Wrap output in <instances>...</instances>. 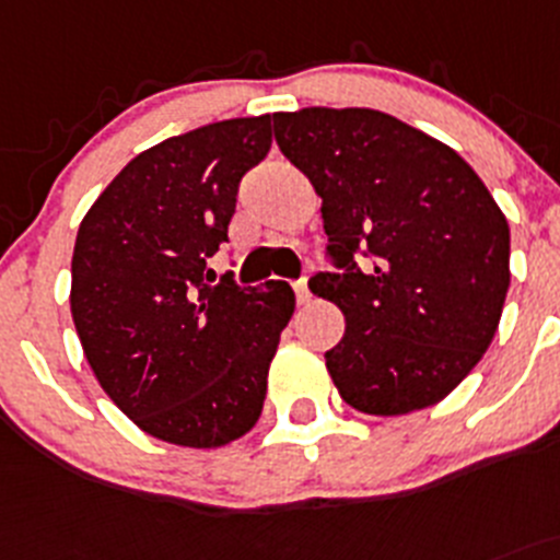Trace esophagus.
<instances>
[{"label":"esophagus","instance_id":"1","mask_svg":"<svg viewBox=\"0 0 560 560\" xmlns=\"http://www.w3.org/2000/svg\"><path fill=\"white\" fill-rule=\"evenodd\" d=\"M295 298H298V304H310L312 290H310V284H306V279H301L295 284Z\"/></svg>","mask_w":560,"mask_h":560}]
</instances>
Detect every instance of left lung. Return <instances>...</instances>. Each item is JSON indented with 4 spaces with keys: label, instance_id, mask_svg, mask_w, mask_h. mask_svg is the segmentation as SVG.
<instances>
[{
    "label": "left lung",
    "instance_id": "obj_1",
    "mask_svg": "<svg viewBox=\"0 0 560 560\" xmlns=\"http://www.w3.org/2000/svg\"><path fill=\"white\" fill-rule=\"evenodd\" d=\"M273 132L323 198L337 273L310 287L345 315L334 386L375 417L439 404L503 315L511 234L492 192L451 145L378 109L273 113Z\"/></svg>",
    "mask_w": 560,
    "mask_h": 560
}]
</instances>
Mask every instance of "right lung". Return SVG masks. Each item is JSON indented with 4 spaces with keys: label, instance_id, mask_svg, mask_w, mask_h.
Listing matches in <instances>:
<instances>
[{
    "label": "right lung",
    "instance_id": "1",
    "mask_svg": "<svg viewBox=\"0 0 560 560\" xmlns=\"http://www.w3.org/2000/svg\"><path fill=\"white\" fill-rule=\"evenodd\" d=\"M270 115L229 118L135 156L77 232L71 315L88 364L129 420L182 447H221L262 415L295 310L284 281L218 284L240 179L270 151Z\"/></svg>",
    "mask_w": 560,
    "mask_h": 560
}]
</instances>
